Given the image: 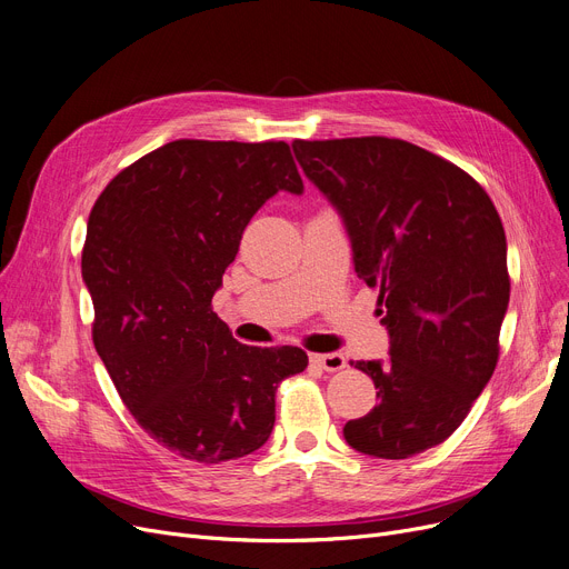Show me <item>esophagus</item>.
I'll use <instances>...</instances> for the list:
<instances>
[{"mask_svg":"<svg viewBox=\"0 0 569 569\" xmlns=\"http://www.w3.org/2000/svg\"><path fill=\"white\" fill-rule=\"evenodd\" d=\"M311 362L326 369V372H339V369L346 367V358L341 353H313Z\"/></svg>","mask_w":569,"mask_h":569,"instance_id":"esophagus-1","label":"esophagus"}]
</instances>
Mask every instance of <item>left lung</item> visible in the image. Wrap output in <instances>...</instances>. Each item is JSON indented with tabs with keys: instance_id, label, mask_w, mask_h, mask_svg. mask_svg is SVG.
Masks as SVG:
<instances>
[{
	"instance_id": "1",
	"label": "left lung",
	"mask_w": 569,
	"mask_h": 569,
	"mask_svg": "<svg viewBox=\"0 0 569 569\" xmlns=\"http://www.w3.org/2000/svg\"><path fill=\"white\" fill-rule=\"evenodd\" d=\"M292 151L339 213L388 330L390 358L356 362L379 405L343 439L372 458L423 453L453 435L496 369L509 307L502 220L460 167L402 139H298Z\"/></svg>"
}]
</instances>
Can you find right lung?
Instances as JSON below:
<instances>
[{"mask_svg": "<svg viewBox=\"0 0 569 569\" xmlns=\"http://www.w3.org/2000/svg\"><path fill=\"white\" fill-rule=\"evenodd\" d=\"M305 183L283 141L179 139L104 188L81 258L92 341L137 423L171 453L218 465L258 451L274 395L309 358L246 346L211 311L243 228Z\"/></svg>", "mask_w": 569, "mask_h": 569, "instance_id": "obj_1", "label": "right lung"}]
</instances>
